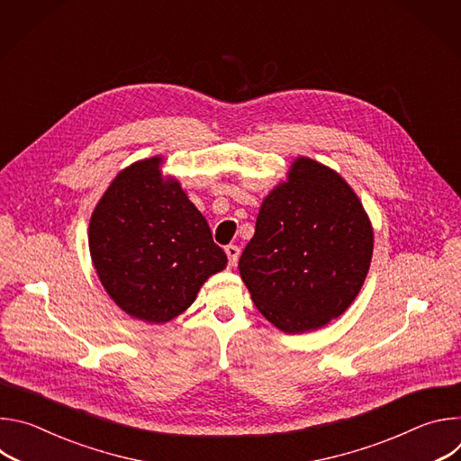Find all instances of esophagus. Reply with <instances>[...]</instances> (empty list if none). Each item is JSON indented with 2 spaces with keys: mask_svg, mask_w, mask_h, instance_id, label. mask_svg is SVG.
I'll use <instances>...</instances> for the list:
<instances>
[{
  "mask_svg": "<svg viewBox=\"0 0 461 461\" xmlns=\"http://www.w3.org/2000/svg\"><path fill=\"white\" fill-rule=\"evenodd\" d=\"M226 255L230 258V267H235L239 260V255H240V248L235 244H230V246H226Z\"/></svg>",
  "mask_w": 461,
  "mask_h": 461,
  "instance_id": "34e87169",
  "label": "esophagus"
}]
</instances>
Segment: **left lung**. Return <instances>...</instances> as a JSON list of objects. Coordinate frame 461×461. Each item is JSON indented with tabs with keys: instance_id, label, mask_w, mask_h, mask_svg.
Here are the masks:
<instances>
[{
	"instance_id": "8db88e82",
	"label": "left lung",
	"mask_w": 461,
	"mask_h": 461,
	"mask_svg": "<svg viewBox=\"0 0 461 461\" xmlns=\"http://www.w3.org/2000/svg\"><path fill=\"white\" fill-rule=\"evenodd\" d=\"M374 230L350 184L297 157L260 204L239 272L257 310L286 334L347 312L370 268Z\"/></svg>"
}]
</instances>
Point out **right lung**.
Returning <instances> with one entry per match:
<instances>
[{"mask_svg": "<svg viewBox=\"0 0 461 461\" xmlns=\"http://www.w3.org/2000/svg\"><path fill=\"white\" fill-rule=\"evenodd\" d=\"M162 157L122 169L89 222L98 279L127 315L160 324L185 312L201 286L228 265L203 213Z\"/></svg>", "mask_w": 461, "mask_h": 461, "instance_id": "1", "label": "right lung"}]
</instances>
